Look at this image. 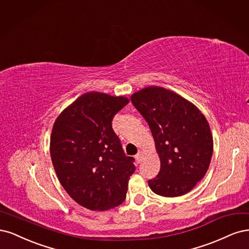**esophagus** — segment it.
<instances>
[{"mask_svg": "<svg viewBox=\"0 0 249 249\" xmlns=\"http://www.w3.org/2000/svg\"><path fill=\"white\" fill-rule=\"evenodd\" d=\"M142 157H143V153H142V151H140L139 153L135 155V159H136V161H138V163H141V162H142Z\"/></svg>", "mask_w": 249, "mask_h": 249, "instance_id": "1", "label": "esophagus"}]
</instances>
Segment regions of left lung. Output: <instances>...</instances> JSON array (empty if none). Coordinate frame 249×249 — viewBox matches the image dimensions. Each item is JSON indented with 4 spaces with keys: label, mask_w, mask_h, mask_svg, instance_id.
Returning a JSON list of instances; mask_svg holds the SVG:
<instances>
[{
    "label": "left lung",
    "mask_w": 249,
    "mask_h": 249,
    "mask_svg": "<svg viewBox=\"0 0 249 249\" xmlns=\"http://www.w3.org/2000/svg\"><path fill=\"white\" fill-rule=\"evenodd\" d=\"M147 121L160 158V171L148 181L156 195L187 194L204 178L213 153V139L200 110L170 90L148 87L131 96Z\"/></svg>",
    "instance_id": "8db88e82"
}]
</instances>
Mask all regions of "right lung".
Wrapping results in <instances>:
<instances>
[{
    "label": "right lung",
    "mask_w": 249,
    "mask_h": 249,
    "mask_svg": "<svg viewBox=\"0 0 249 249\" xmlns=\"http://www.w3.org/2000/svg\"><path fill=\"white\" fill-rule=\"evenodd\" d=\"M126 97L89 92L55 120L51 157L62 186L77 204L93 211L121 205L134 158L126 156L111 121Z\"/></svg>",
    "instance_id": "right-lung-1"
}]
</instances>
